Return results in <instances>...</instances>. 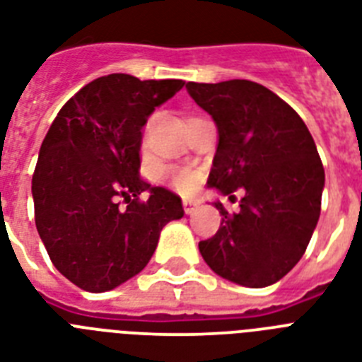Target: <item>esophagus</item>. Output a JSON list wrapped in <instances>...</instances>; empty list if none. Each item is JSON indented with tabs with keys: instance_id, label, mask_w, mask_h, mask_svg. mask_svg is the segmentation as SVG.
<instances>
[{
	"instance_id": "1",
	"label": "esophagus",
	"mask_w": 362,
	"mask_h": 362,
	"mask_svg": "<svg viewBox=\"0 0 362 362\" xmlns=\"http://www.w3.org/2000/svg\"><path fill=\"white\" fill-rule=\"evenodd\" d=\"M197 206H199V202L197 201H189V199H186V201H184V211H186L187 216H191V214L197 210Z\"/></svg>"
}]
</instances>
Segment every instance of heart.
Listing matches in <instances>:
<instances>
[{
	"instance_id": "heart-1",
	"label": "heart",
	"mask_w": 362,
	"mask_h": 362,
	"mask_svg": "<svg viewBox=\"0 0 362 362\" xmlns=\"http://www.w3.org/2000/svg\"><path fill=\"white\" fill-rule=\"evenodd\" d=\"M167 176H169L171 186L176 191H180V193H191L199 186V175L187 169V167H171L167 171Z\"/></svg>"
}]
</instances>
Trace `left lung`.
Segmentation results:
<instances>
[{
    "label": "left lung",
    "instance_id": "obj_1",
    "mask_svg": "<svg viewBox=\"0 0 362 362\" xmlns=\"http://www.w3.org/2000/svg\"><path fill=\"white\" fill-rule=\"evenodd\" d=\"M186 89L219 132L208 186L245 191L234 214L216 202L221 225L199 251L219 277L269 286L299 262L318 223L325 173L313 135L283 98L249 79Z\"/></svg>",
    "mask_w": 362,
    "mask_h": 362
}]
</instances>
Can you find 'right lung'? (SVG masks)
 <instances>
[{
    "mask_svg": "<svg viewBox=\"0 0 362 362\" xmlns=\"http://www.w3.org/2000/svg\"><path fill=\"white\" fill-rule=\"evenodd\" d=\"M184 83L102 76L61 107L44 137L31 182L35 225L49 260L81 290L107 292L137 275L161 228L184 216L180 197L139 176L141 128Z\"/></svg>",
    "mask_w": 362,
    "mask_h": 362,
    "instance_id": "right-lung-1",
    "label": "right lung"
}]
</instances>
